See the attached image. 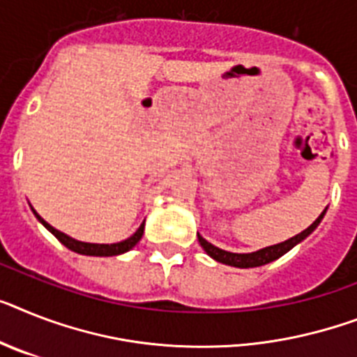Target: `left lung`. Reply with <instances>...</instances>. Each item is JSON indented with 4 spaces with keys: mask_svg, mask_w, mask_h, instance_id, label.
<instances>
[{
    "mask_svg": "<svg viewBox=\"0 0 357 357\" xmlns=\"http://www.w3.org/2000/svg\"><path fill=\"white\" fill-rule=\"evenodd\" d=\"M325 211H323V213H321L319 217H317V219L314 220V222H312V225L305 229V231L297 234L296 237L288 238V241H284V243L273 244V246H268V248L259 250V252H252V253L226 252V250H220V248H217V246H213L211 243H208V241H206L204 237H200V235H199V243H200V246L204 248V252L210 255V257H213L215 261H219V263H222V264H229V266H235V268L263 266V264L272 263V261L279 259L281 255H284L287 252H290V250L294 248L297 243H301L303 238L308 237V235H310L312 231L317 228V225H319L321 219H323Z\"/></svg>",
    "mask_w": 357,
    "mask_h": 357,
    "instance_id": "1",
    "label": "left lung"
}]
</instances>
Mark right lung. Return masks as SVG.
<instances>
[{
	"label": "right lung",
	"instance_id": "obj_1",
	"mask_svg": "<svg viewBox=\"0 0 357 357\" xmlns=\"http://www.w3.org/2000/svg\"><path fill=\"white\" fill-rule=\"evenodd\" d=\"M34 215H36L38 220H40L41 225L45 226V228L49 229V231H51V234L54 235V237L58 238L61 244H66L67 248L73 250V252H76V253H82V255H96V257H111V255H120V253H123V252H129V250H131L144 235V222H142V226H140V228H138L137 231L131 235V237L126 238V241H122V243H116V244L82 243V241H76V238L67 237L66 234H61V231L54 229L51 225H47L45 220L41 219L36 211H34Z\"/></svg>",
	"mask_w": 357,
	"mask_h": 357
}]
</instances>
